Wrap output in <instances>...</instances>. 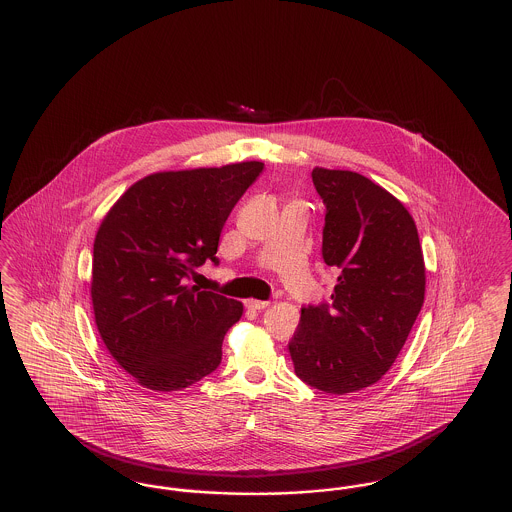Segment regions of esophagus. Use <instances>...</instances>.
<instances>
[{
    "label": "esophagus",
    "mask_w": 512,
    "mask_h": 512,
    "mask_svg": "<svg viewBox=\"0 0 512 512\" xmlns=\"http://www.w3.org/2000/svg\"><path fill=\"white\" fill-rule=\"evenodd\" d=\"M245 306L249 308V310H265L267 306H269V302H265V300H253V298H249V300H245Z\"/></svg>",
    "instance_id": "1"
}]
</instances>
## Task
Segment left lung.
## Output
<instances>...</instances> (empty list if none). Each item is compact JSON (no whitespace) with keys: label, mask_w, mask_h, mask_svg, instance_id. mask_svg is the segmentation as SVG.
Returning <instances> with one entry per match:
<instances>
[{"label":"left lung","mask_w":512,"mask_h":512,"mask_svg":"<svg viewBox=\"0 0 512 512\" xmlns=\"http://www.w3.org/2000/svg\"><path fill=\"white\" fill-rule=\"evenodd\" d=\"M327 206L323 261L339 271L331 304L302 308L288 343L294 372L325 394L364 390L392 368L425 302V259L413 216L368 177L312 171Z\"/></svg>","instance_id":"8db88e82"}]
</instances>
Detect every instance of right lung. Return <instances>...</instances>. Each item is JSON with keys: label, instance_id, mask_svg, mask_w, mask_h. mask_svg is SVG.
Here are the masks:
<instances>
[{"label": "right lung", "instance_id": "1", "mask_svg": "<svg viewBox=\"0 0 512 512\" xmlns=\"http://www.w3.org/2000/svg\"><path fill=\"white\" fill-rule=\"evenodd\" d=\"M263 161L159 171L136 181L103 218L93 243L91 302L107 351L140 386L177 392L222 360L243 304L187 286Z\"/></svg>", "mask_w": 512, "mask_h": 512}]
</instances>
